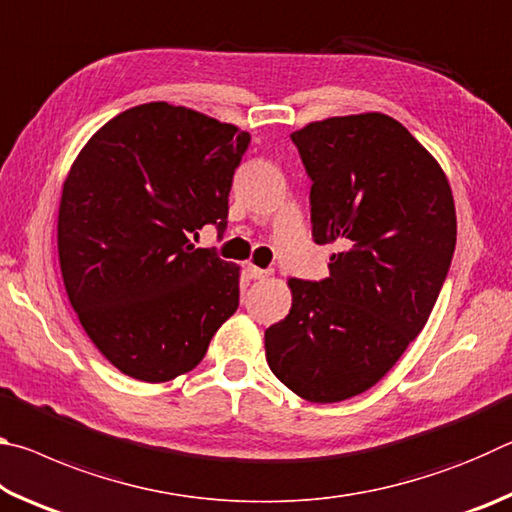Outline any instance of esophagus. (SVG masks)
<instances>
[{
  "instance_id": "esophagus-1",
  "label": "esophagus",
  "mask_w": 512,
  "mask_h": 512,
  "mask_svg": "<svg viewBox=\"0 0 512 512\" xmlns=\"http://www.w3.org/2000/svg\"><path fill=\"white\" fill-rule=\"evenodd\" d=\"M248 275L250 280H264V277L271 275V271H266V268H257V266H248Z\"/></svg>"
}]
</instances>
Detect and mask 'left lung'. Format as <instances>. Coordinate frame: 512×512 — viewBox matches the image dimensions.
Instances as JSON below:
<instances>
[{
  "label": "left lung",
  "mask_w": 512,
  "mask_h": 512,
  "mask_svg": "<svg viewBox=\"0 0 512 512\" xmlns=\"http://www.w3.org/2000/svg\"><path fill=\"white\" fill-rule=\"evenodd\" d=\"M311 180V235L341 241L329 277H291L289 316L266 329L273 375L307 402L368 391L427 325L456 248L443 169L381 112L291 133Z\"/></svg>",
  "instance_id": "obj_1"
}]
</instances>
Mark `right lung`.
<instances>
[{
  "mask_svg": "<svg viewBox=\"0 0 512 512\" xmlns=\"http://www.w3.org/2000/svg\"><path fill=\"white\" fill-rule=\"evenodd\" d=\"M250 144L237 126L164 101L92 135L63 185L58 257L67 298L99 352L160 384L192 370L239 307V268L194 248L228 228L232 176Z\"/></svg>",
  "mask_w": 512,
  "mask_h": 512,
  "instance_id": "right-lung-1",
  "label": "right lung"
}]
</instances>
